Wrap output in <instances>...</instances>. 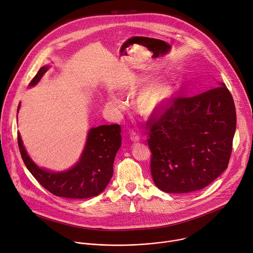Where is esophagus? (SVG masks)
<instances>
[{
  "label": "esophagus",
  "instance_id": "esophagus-1",
  "mask_svg": "<svg viewBox=\"0 0 253 253\" xmlns=\"http://www.w3.org/2000/svg\"><path fill=\"white\" fill-rule=\"evenodd\" d=\"M131 140H133L134 142L140 140V136H139V135L136 133V131H134V130L131 131Z\"/></svg>",
  "mask_w": 253,
  "mask_h": 253
}]
</instances>
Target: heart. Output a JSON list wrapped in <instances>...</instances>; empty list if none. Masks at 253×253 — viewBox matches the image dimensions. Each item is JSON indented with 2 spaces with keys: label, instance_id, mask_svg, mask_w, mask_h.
Wrapping results in <instances>:
<instances>
[{
  "label": "heart",
  "instance_id": "1",
  "mask_svg": "<svg viewBox=\"0 0 253 253\" xmlns=\"http://www.w3.org/2000/svg\"><path fill=\"white\" fill-rule=\"evenodd\" d=\"M169 95L170 91L165 86L156 85L149 87L142 92L140 96V106L145 112H150L162 104L169 97ZM113 101L119 106L122 105V103H120L116 98H114Z\"/></svg>",
  "mask_w": 253,
  "mask_h": 253
}]
</instances>
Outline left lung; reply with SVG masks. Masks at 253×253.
Masks as SVG:
<instances>
[{"label":"left lung","mask_w":253,"mask_h":253,"mask_svg":"<svg viewBox=\"0 0 253 253\" xmlns=\"http://www.w3.org/2000/svg\"><path fill=\"white\" fill-rule=\"evenodd\" d=\"M235 128L234 101L223 83L165 100L146 121L155 185L167 193L209 185L228 166Z\"/></svg>","instance_id":"1"}]
</instances>
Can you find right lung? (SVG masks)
<instances>
[{
    "mask_svg": "<svg viewBox=\"0 0 253 253\" xmlns=\"http://www.w3.org/2000/svg\"><path fill=\"white\" fill-rule=\"evenodd\" d=\"M48 67H42L29 86L37 84ZM20 104L18 106V111ZM119 124L102 125L89 131L86 146L79 162L68 171L54 173L39 168L28 156L20 134L18 145L22 159L36 180L56 196L70 199H84L100 194L113 175V163L121 146Z\"/></svg>",
    "mask_w": 253,
    "mask_h": 253,
    "instance_id": "1",
    "label": "right lung"
}]
</instances>
